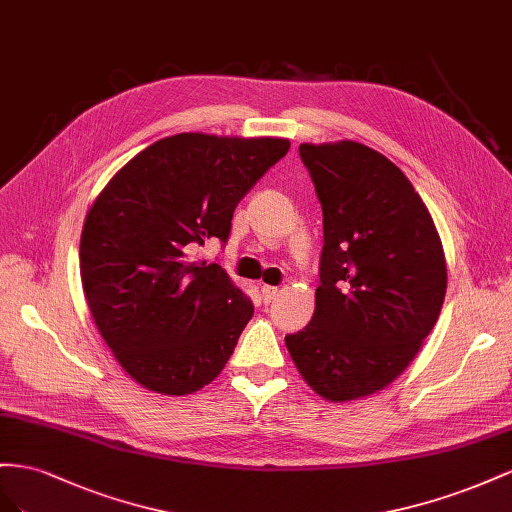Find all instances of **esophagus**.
Wrapping results in <instances>:
<instances>
[{
    "mask_svg": "<svg viewBox=\"0 0 512 512\" xmlns=\"http://www.w3.org/2000/svg\"><path fill=\"white\" fill-rule=\"evenodd\" d=\"M279 287H274V285H264L261 287V294H264V300L266 302H272L276 296H279Z\"/></svg>",
    "mask_w": 512,
    "mask_h": 512,
    "instance_id": "esophagus-1",
    "label": "esophagus"
}]
</instances>
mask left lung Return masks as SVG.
Returning <instances> with one entry per match:
<instances>
[{
	"label": "left lung",
	"mask_w": 512,
	"mask_h": 512,
	"mask_svg": "<svg viewBox=\"0 0 512 512\" xmlns=\"http://www.w3.org/2000/svg\"><path fill=\"white\" fill-rule=\"evenodd\" d=\"M324 210L315 313L285 337L302 379L347 403L392 384L440 317L446 257L412 182L358 141L302 143Z\"/></svg>",
	"instance_id": "left-lung-1"
}]
</instances>
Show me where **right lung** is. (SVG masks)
<instances>
[{
	"label": "right lung",
	"mask_w": 512,
	"mask_h": 512,
	"mask_svg": "<svg viewBox=\"0 0 512 512\" xmlns=\"http://www.w3.org/2000/svg\"><path fill=\"white\" fill-rule=\"evenodd\" d=\"M289 150L281 137H165L113 175L85 214L81 283L94 324L143 388L182 397L225 369L253 302L193 253Z\"/></svg>",
	"instance_id": "obj_1"
}]
</instances>
